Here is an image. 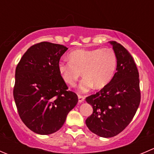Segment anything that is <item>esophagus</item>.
<instances>
[{
	"mask_svg": "<svg viewBox=\"0 0 154 154\" xmlns=\"http://www.w3.org/2000/svg\"><path fill=\"white\" fill-rule=\"evenodd\" d=\"M85 99V97L83 96V95H78V101L80 103H82L83 101H84Z\"/></svg>",
	"mask_w": 154,
	"mask_h": 154,
	"instance_id": "34e87169",
	"label": "esophagus"
}]
</instances>
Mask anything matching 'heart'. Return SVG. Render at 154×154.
Segmentation results:
<instances>
[{
  "mask_svg": "<svg viewBox=\"0 0 154 154\" xmlns=\"http://www.w3.org/2000/svg\"><path fill=\"white\" fill-rule=\"evenodd\" d=\"M70 61L62 60L58 69L64 81L71 86L83 75L79 86L81 92H87L92 87L101 89L112 80L117 68V57L112 49L98 48L71 52Z\"/></svg>",
  "mask_w": 154,
  "mask_h": 154,
  "instance_id": "heart-1",
  "label": "heart"
}]
</instances>
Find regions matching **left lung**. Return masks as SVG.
<instances>
[{
  "mask_svg": "<svg viewBox=\"0 0 154 154\" xmlns=\"http://www.w3.org/2000/svg\"><path fill=\"white\" fill-rule=\"evenodd\" d=\"M110 44L117 57V72L107 86L86 98L93 108L86 120V126L104 138L113 137L124 130L141 101L139 74L133 58L120 44Z\"/></svg>",
  "mask_w": 154,
  "mask_h": 154,
  "instance_id": "1",
  "label": "left lung"
}]
</instances>
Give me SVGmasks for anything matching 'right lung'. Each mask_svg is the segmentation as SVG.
I'll use <instances>...</instances> for the list:
<instances>
[{
  "label": "right lung",
  "mask_w": 154,
  "mask_h": 154,
  "mask_svg": "<svg viewBox=\"0 0 154 154\" xmlns=\"http://www.w3.org/2000/svg\"><path fill=\"white\" fill-rule=\"evenodd\" d=\"M66 47L50 42L31 46L16 68L13 97L21 120L40 135L62 128L78 101L59 74L58 64Z\"/></svg>",
  "instance_id": "right-lung-1"
}]
</instances>
